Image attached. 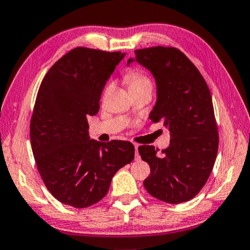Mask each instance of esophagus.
Returning a JSON list of instances; mask_svg holds the SVG:
<instances>
[{"mask_svg":"<svg viewBox=\"0 0 250 250\" xmlns=\"http://www.w3.org/2000/svg\"><path fill=\"white\" fill-rule=\"evenodd\" d=\"M135 151H136L135 159H136V160H139V154H138V145H135Z\"/></svg>","mask_w":250,"mask_h":250,"instance_id":"1","label":"esophagus"}]
</instances>
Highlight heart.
Listing matches in <instances>:
<instances>
[{"instance_id": "heart-1", "label": "heart", "mask_w": 250, "mask_h": 250, "mask_svg": "<svg viewBox=\"0 0 250 250\" xmlns=\"http://www.w3.org/2000/svg\"><path fill=\"white\" fill-rule=\"evenodd\" d=\"M125 81L128 82L130 91L142 88H152V82L144 73L139 71H130L125 75ZM109 90V85L106 86L105 94Z\"/></svg>"}]
</instances>
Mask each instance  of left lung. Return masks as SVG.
Masks as SVG:
<instances>
[{
  "label": "left lung",
  "mask_w": 250,
  "mask_h": 250,
  "mask_svg": "<svg viewBox=\"0 0 250 250\" xmlns=\"http://www.w3.org/2000/svg\"><path fill=\"white\" fill-rule=\"evenodd\" d=\"M132 62L147 68L156 83L152 122L164 123L170 145L159 153L152 145L138 152L151 168L144 181L149 194L168 204L191 200L208 181L218 149L211 95L205 79L181 50L152 46L135 51Z\"/></svg>",
  "instance_id": "8db88e82"
}]
</instances>
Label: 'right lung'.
<instances>
[{
    "mask_svg": "<svg viewBox=\"0 0 250 250\" xmlns=\"http://www.w3.org/2000/svg\"><path fill=\"white\" fill-rule=\"evenodd\" d=\"M125 53L79 46L52 65L40 85L31 120L39 172L62 204L86 208L107 194L113 176L135 158L130 142L89 137L106 81Z\"/></svg>",
    "mask_w": 250,
    "mask_h": 250,
    "instance_id": "right-lung-1",
    "label": "right lung"
}]
</instances>
